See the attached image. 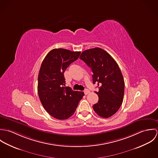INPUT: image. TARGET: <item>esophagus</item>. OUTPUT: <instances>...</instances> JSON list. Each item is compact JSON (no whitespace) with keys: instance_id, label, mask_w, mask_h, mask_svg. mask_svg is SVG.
I'll return each mask as SVG.
<instances>
[{"instance_id":"obj_1","label":"esophagus","mask_w":158,"mask_h":158,"mask_svg":"<svg viewBox=\"0 0 158 158\" xmlns=\"http://www.w3.org/2000/svg\"><path fill=\"white\" fill-rule=\"evenodd\" d=\"M89 92H90V91L88 90V89H85V91H84V93H85V95H88Z\"/></svg>"}]
</instances>
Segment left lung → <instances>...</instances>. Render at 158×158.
Instances as JSON below:
<instances>
[{"label":"left lung","instance_id":"1","mask_svg":"<svg viewBox=\"0 0 158 158\" xmlns=\"http://www.w3.org/2000/svg\"><path fill=\"white\" fill-rule=\"evenodd\" d=\"M92 72L93 83H97L98 102L93 109L103 118L111 117L119 110L123 100L125 82L113 57L102 48L95 47L83 52L80 56Z\"/></svg>","mask_w":158,"mask_h":158}]
</instances>
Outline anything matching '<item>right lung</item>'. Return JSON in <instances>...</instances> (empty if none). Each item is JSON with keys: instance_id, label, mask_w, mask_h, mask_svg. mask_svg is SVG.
<instances>
[{"instance_id": "1", "label": "right lung", "mask_w": 158, "mask_h": 158, "mask_svg": "<svg viewBox=\"0 0 158 158\" xmlns=\"http://www.w3.org/2000/svg\"><path fill=\"white\" fill-rule=\"evenodd\" d=\"M80 52L54 48L44 59L38 75V92L46 111L55 118L66 120L76 110L85 94L74 91L66 84L64 73L76 61Z\"/></svg>"}]
</instances>
